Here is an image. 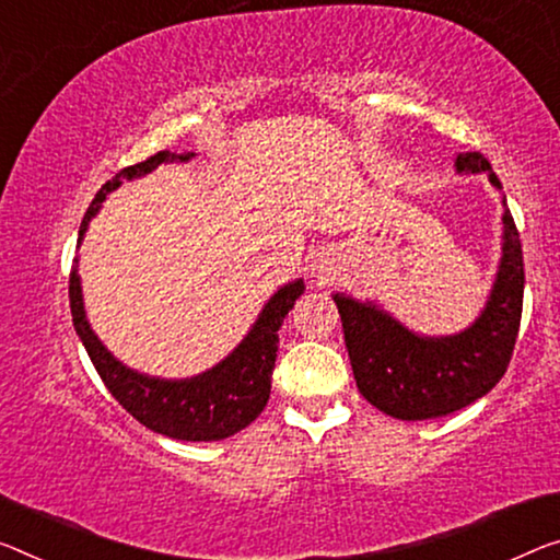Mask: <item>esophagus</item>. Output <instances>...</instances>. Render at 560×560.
<instances>
[{
    "label": "esophagus",
    "instance_id": "esophagus-1",
    "mask_svg": "<svg viewBox=\"0 0 560 560\" xmlns=\"http://www.w3.org/2000/svg\"><path fill=\"white\" fill-rule=\"evenodd\" d=\"M330 270L332 268H328V262H317V265H313V275H317V278L320 280H328L330 278Z\"/></svg>",
    "mask_w": 560,
    "mask_h": 560
}]
</instances>
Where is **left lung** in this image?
Here are the masks:
<instances>
[{
	"instance_id": "obj_1",
	"label": "left lung",
	"mask_w": 560,
	"mask_h": 560,
	"mask_svg": "<svg viewBox=\"0 0 560 560\" xmlns=\"http://www.w3.org/2000/svg\"><path fill=\"white\" fill-rule=\"evenodd\" d=\"M455 170L466 175L488 172L490 185L503 190L480 152L458 154ZM523 282L518 228L511 210H505L503 255L493 290L468 330L448 338H423L373 303H358L340 292L332 295L358 390L370 406L400 420L441 418L483 398L509 370L521 328Z\"/></svg>"
}]
</instances>
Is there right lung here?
Segmentation results:
<instances>
[{
    "label": "right lung",
    "mask_w": 560,
    "mask_h": 560,
    "mask_svg": "<svg viewBox=\"0 0 560 560\" xmlns=\"http://www.w3.org/2000/svg\"><path fill=\"white\" fill-rule=\"evenodd\" d=\"M195 152H167L162 150L152 154L140 165L119 170L109 183L102 185V190L94 195L90 210L84 212L80 225V240L88 232L90 220L105 202V197L119 187L122 179L142 177L152 172L162 162H187ZM303 280L288 282L268 300L257 317L247 338L212 370L185 381H165V377L142 375L137 370L127 368L102 346L97 335L92 332L88 315H84L80 275H77V257L70 272V307L72 323L80 335L84 350L97 368L102 383L115 395V400L132 418L140 420L144 428L162 433L175 441H222V438L235 435L260 416L268 406L272 368L278 358V330L285 315L295 305V300L303 295Z\"/></svg>",
    "instance_id": "1"
}]
</instances>
